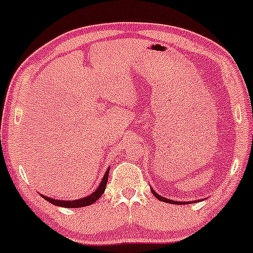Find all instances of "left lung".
Masks as SVG:
<instances>
[{
  "instance_id": "8db88e82",
  "label": "left lung",
  "mask_w": 253,
  "mask_h": 253,
  "mask_svg": "<svg viewBox=\"0 0 253 253\" xmlns=\"http://www.w3.org/2000/svg\"><path fill=\"white\" fill-rule=\"evenodd\" d=\"M152 193L154 194V196H156L158 199L159 200H161V202H165V203H171V204H180V205H184L185 203H180V202H174V200H171V199H166V198H164V197H161V196H159V194H157L156 192H154V190L153 188H152Z\"/></svg>"
}]
</instances>
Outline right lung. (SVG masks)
<instances>
[{"label":"right lung","instance_id":"obj_1","mask_svg":"<svg viewBox=\"0 0 253 253\" xmlns=\"http://www.w3.org/2000/svg\"><path fill=\"white\" fill-rule=\"evenodd\" d=\"M108 173H109V169L106 172V174L103 175L101 182H100L99 187L96 188L95 192H93L90 196L81 198V199H77V200H55V199H51V198H48L45 196H42V198H44L47 202H49L51 204L56 206H62V208H84V206H88V205H92L93 203H95L100 197L102 196V193L105 192V188L106 185H107V180H108Z\"/></svg>","mask_w":253,"mask_h":253}]
</instances>
